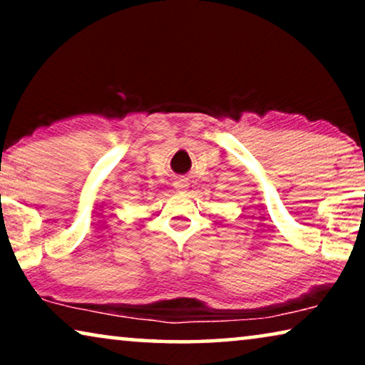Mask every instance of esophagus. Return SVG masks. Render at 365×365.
<instances>
[{"label": "esophagus", "mask_w": 365, "mask_h": 365, "mask_svg": "<svg viewBox=\"0 0 365 365\" xmlns=\"http://www.w3.org/2000/svg\"><path fill=\"white\" fill-rule=\"evenodd\" d=\"M173 186H174V189H178V191H186L187 186H189L187 178H184V176L176 178V181L173 182Z\"/></svg>", "instance_id": "esophagus-1"}]
</instances>
